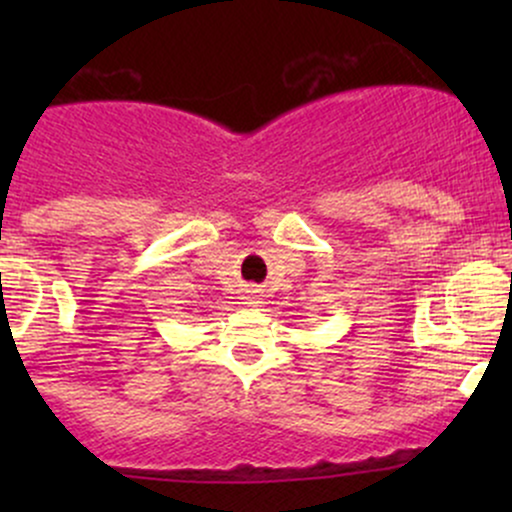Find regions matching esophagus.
I'll list each match as a JSON object with an SVG mask.
<instances>
[{"instance_id": "1", "label": "esophagus", "mask_w": 512, "mask_h": 512, "mask_svg": "<svg viewBox=\"0 0 512 512\" xmlns=\"http://www.w3.org/2000/svg\"><path fill=\"white\" fill-rule=\"evenodd\" d=\"M245 293H248V296H245V298H255V291H245Z\"/></svg>"}]
</instances>
